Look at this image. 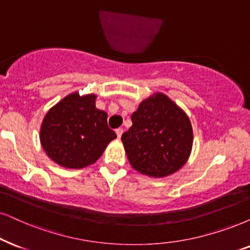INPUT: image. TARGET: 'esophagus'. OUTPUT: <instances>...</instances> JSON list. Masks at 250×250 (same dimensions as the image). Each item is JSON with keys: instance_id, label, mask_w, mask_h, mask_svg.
<instances>
[{"instance_id": "1", "label": "esophagus", "mask_w": 250, "mask_h": 250, "mask_svg": "<svg viewBox=\"0 0 250 250\" xmlns=\"http://www.w3.org/2000/svg\"><path fill=\"white\" fill-rule=\"evenodd\" d=\"M115 132H116V135H118V138H121V136H122V134H123V129H122V128L116 129Z\"/></svg>"}]
</instances>
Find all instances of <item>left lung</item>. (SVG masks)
I'll use <instances>...</instances> for the list:
<instances>
[{
	"instance_id": "left-lung-1",
	"label": "left lung",
	"mask_w": 250,
	"mask_h": 250,
	"mask_svg": "<svg viewBox=\"0 0 250 250\" xmlns=\"http://www.w3.org/2000/svg\"><path fill=\"white\" fill-rule=\"evenodd\" d=\"M131 121L121 141L135 170L165 178L188 162L194 142L190 120L166 94L156 92L144 99Z\"/></svg>"
}]
</instances>
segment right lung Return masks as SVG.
Listing matches in <instances>:
<instances>
[{"mask_svg":"<svg viewBox=\"0 0 250 250\" xmlns=\"http://www.w3.org/2000/svg\"><path fill=\"white\" fill-rule=\"evenodd\" d=\"M96 100L97 94L72 92L46 113L40 144L58 165L72 169L92 165L116 138L107 125V113L97 108Z\"/></svg>","mask_w":250,"mask_h":250,"instance_id":"right-lung-1","label":"right lung"}]
</instances>
